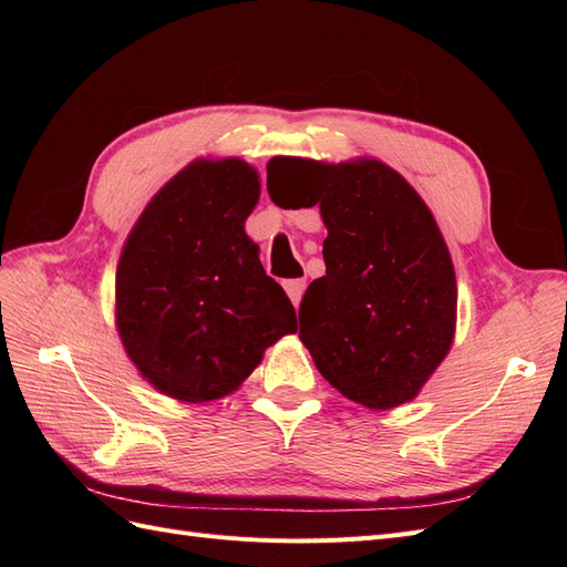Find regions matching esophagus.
Segmentation results:
<instances>
[{"label":"esophagus","instance_id":"obj_1","mask_svg":"<svg viewBox=\"0 0 567 567\" xmlns=\"http://www.w3.org/2000/svg\"><path fill=\"white\" fill-rule=\"evenodd\" d=\"M284 288H286V293H288L290 302H293V305L298 307V305H300V300H302L305 288H307L305 279H290V281H284Z\"/></svg>","mask_w":567,"mask_h":567}]
</instances>
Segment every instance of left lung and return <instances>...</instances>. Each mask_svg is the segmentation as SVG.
Wrapping results in <instances>:
<instances>
[{
    "label": "left lung",
    "instance_id": "1",
    "mask_svg": "<svg viewBox=\"0 0 567 567\" xmlns=\"http://www.w3.org/2000/svg\"><path fill=\"white\" fill-rule=\"evenodd\" d=\"M281 208L319 205L326 274L300 302V340L348 400L385 411L414 400L456 326L452 255L433 213L385 163L271 158Z\"/></svg>",
    "mask_w": 567,
    "mask_h": 567
}]
</instances>
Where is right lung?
<instances>
[{"mask_svg":"<svg viewBox=\"0 0 567 567\" xmlns=\"http://www.w3.org/2000/svg\"><path fill=\"white\" fill-rule=\"evenodd\" d=\"M257 198L260 177L241 158L194 161L151 198L120 255V340L144 379L179 402L225 398L298 331L244 231Z\"/></svg>","mask_w":567,"mask_h":567,"instance_id":"right-lung-1","label":"right lung"}]
</instances>
